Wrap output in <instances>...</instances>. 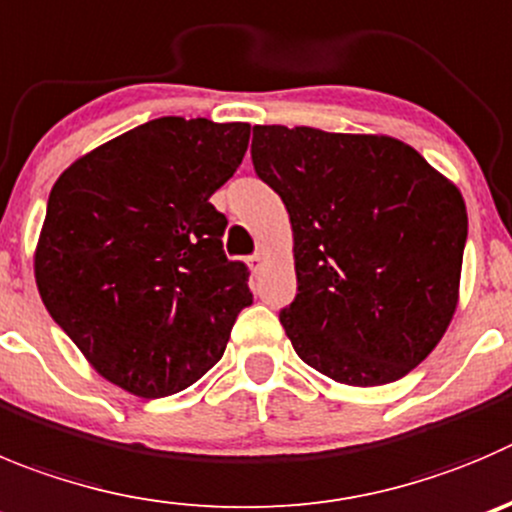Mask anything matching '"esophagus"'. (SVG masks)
Segmentation results:
<instances>
[{
    "label": "esophagus",
    "mask_w": 512,
    "mask_h": 512,
    "mask_svg": "<svg viewBox=\"0 0 512 512\" xmlns=\"http://www.w3.org/2000/svg\"><path fill=\"white\" fill-rule=\"evenodd\" d=\"M246 264H248V269L256 274V271H261V266H264V256H261V253H253V256H248Z\"/></svg>",
    "instance_id": "1"
}]
</instances>
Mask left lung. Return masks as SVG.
<instances>
[{
	"instance_id": "1",
	"label": "left lung",
	"mask_w": 512,
	"mask_h": 512,
	"mask_svg": "<svg viewBox=\"0 0 512 512\" xmlns=\"http://www.w3.org/2000/svg\"><path fill=\"white\" fill-rule=\"evenodd\" d=\"M251 160L289 211L296 354L352 387L394 382L450 326L467 211L455 183L387 135L256 125Z\"/></svg>"
}]
</instances>
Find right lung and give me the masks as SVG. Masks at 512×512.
<instances>
[{
  "mask_svg": "<svg viewBox=\"0 0 512 512\" xmlns=\"http://www.w3.org/2000/svg\"><path fill=\"white\" fill-rule=\"evenodd\" d=\"M248 123L158 118L82 155L52 186L34 279L62 332L107 382L155 399L223 357L251 306L211 196L236 173Z\"/></svg>",
  "mask_w": 512,
  "mask_h": 512,
  "instance_id": "add662e5",
  "label": "right lung"
}]
</instances>
